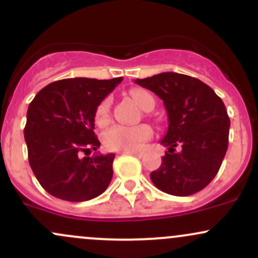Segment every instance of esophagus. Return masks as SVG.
<instances>
[{
    "label": "esophagus",
    "mask_w": 258,
    "mask_h": 258,
    "mask_svg": "<svg viewBox=\"0 0 258 258\" xmlns=\"http://www.w3.org/2000/svg\"><path fill=\"white\" fill-rule=\"evenodd\" d=\"M123 154L134 155V156H138V157H143L144 156V152L143 151H124Z\"/></svg>",
    "instance_id": "34e87169"
}]
</instances>
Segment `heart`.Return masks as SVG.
Returning a JSON list of instances; mask_svg holds the SVG:
<instances>
[{
    "label": "heart",
    "mask_w": 258,
    "mask_h": 258,
    "mask_svg": "<svg viewBox=\"0 0 258 258\" xmlns=\"http://www.w3.org/2000/svg\"><path fill=\"white\" fill-rule=\"evenodd\" d=\"M130 97L141 109H145L150 102L155 104L154 98L149 92L143 90L130 91ZM109 99H104L96 108L95 121L97 125L104 126L109 120ZM152 130L146 124L141 125H113L102 134L103 145L109 150L132 151L139 149L146 140L150 139Z\"/></svg>",
    "instance_id": "obj_1"
}]
</instances>
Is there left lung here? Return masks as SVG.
Wrapping results in <instances>:
<instances>
[{
	"mask_svg": "<svg viewBox=\"0 0 258 258\" xmlns=\"http://www.w3.org/2000/svg\"><path fill=\"white\" fill-rule=\"evenodd\" d=\"M135 84L159 96L167 112L168 128L161 144L168 150L150 174L152 183L178 197L206 188L228 150L230 119L224 102L209 86L187 75L162 73L137 79Z\"/></svg>",
	"mask_w": 258,
	"mask_h": 258,
	"instance_id": "obj_1",
	"label": "left lung"
}]
</instances>
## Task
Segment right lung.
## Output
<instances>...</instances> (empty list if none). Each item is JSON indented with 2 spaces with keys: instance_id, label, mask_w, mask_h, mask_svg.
<instances>
[{
  "instance_id": "add662e5",
  "label": "right lung",
  "mask_w": 258,
  "mask_h": 258,
  "mask_svg": "<svg viewBox=\"0 0 258 258\" xmlns=\"http://www.w3.org/2000/svg\"><path fill=\"white\" fill-rule=\"evenodd\" d=\"M121 80H60L45 86L30 102L24 140L33 173L49 195L85 202L107 189L115 155L88 154L101 145L93 132L96 108Z\"/></svg>"
}]
</instances>
